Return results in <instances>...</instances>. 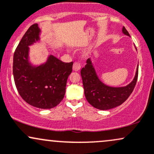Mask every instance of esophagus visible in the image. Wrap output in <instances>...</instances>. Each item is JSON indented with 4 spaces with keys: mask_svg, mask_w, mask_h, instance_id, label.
Wrapping results in <instances>:
<instances>
[{
    "mask_svg": "<svg viewBox=\"0 0 154 154\" xmlns=\"http://www.w3.org/2000/svg\"><path fill=\"white\" fill-rule=\"evenodd\" d=\"M81 68V64L80 63H79L78 61H75L73 64V70L74 71H79Z\"/></svg>",
    "mask_w": 154,
    "mask_h": 154,
    "instance_id": "obj_1",
    "label": "esophagus"
}]
</instances>
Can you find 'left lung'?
<instances>
[{
	"mask_svg": "<svg viewBox=\"0 0 154 154\" xmlns=\"http://www.w3.org/2000/svg\"><path fill=\"white\" fill-rule=\"evenodd\" d=\"M122 32L130 36L125 26ZM81 76L85 95L88 103L98 109L108 110L122 104L131 95L137 80L138 66L132 82L122 88L109 87L100 81L90 59L87 60V64L81 69Z\"/></svg>",
	"mask_w": 154,
	"mask_h": 154,
	"instance_id": "obj_1",
	"label": "left lung"
}]
</instances>
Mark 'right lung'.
I'll list each match as a JSON object with an SVG mask.
<instances>
[{
	"instance_id": "1",
	"label": "right lung",
	"mask_w": 154,
	"mask_h": 154,
	"mask_svg": "<svg viewBox=\"0 0 154 154\" xmlns=\"http://www.w3.org/2000/svg\"><path fill=\"white\" fill-rule=\"evenodd\" d=\"M38 24L29 26L16 48L13 60L14 82L21 97L40 109H52L63 100L73 62L65 63L50 56L45 64L32 67L28 63L29 47L39 39Z\"/></svg>"
}]
</instances>
